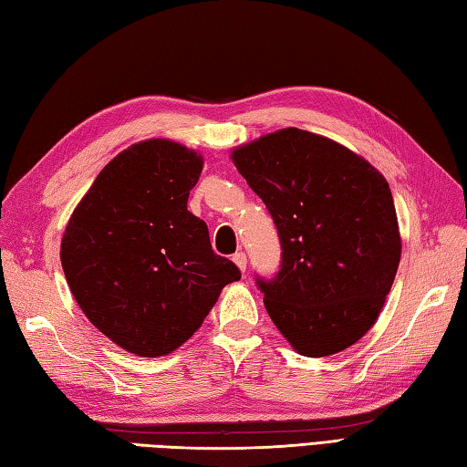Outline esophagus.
I'll return each instance as SVG.
<instances>
[{
  "label": "esophagus",
  "instance_id": "34e87169",
  "mask_svg": "<svg viewBox=\"0 0 467 467\" xmlns=\"http://www.w3.org/2000/svg\"><path fill=\"white\" fill-rule=\"evenodd\" d=\"M233 263L239 266V269L244 273L246 271V254L244 253H234L233 254Z\"/></svg>",
  "mask_w": 467,
  "mask_h": 467
}]
</instances>
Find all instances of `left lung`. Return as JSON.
Wrapping results in <instances>:
<instances>
[{
	"instance_id": "left-lung-1",
	"label": "left lung",
	"mask_w": 467,
	"mask_h": 467,
	"mask_svg": "<svg viewBox=\"0 0 467 467\" xmlns=\"http://www.w3.org/2000/svg\"><path fill=\"white\" fill-rule=\"evenodd\" d=\"M263 198L283 249L275 281H259L266 313L296 353L345 351L375 325L401 259L385 176L363 156L299 128L233 148Z\"/></svg>"
}]
</instances>
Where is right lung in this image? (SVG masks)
<instances>
[{
	"mask_svg": "<svg viewBox=\"0 0 467 467\" xmlns=\"http://www.w3.org/2000/svg\"><path fill=\"white\" fill-rule=\"evenodd\" d=\"M202 166L201 152L168 138L136 142L102 168L66 224L59 259L69 291L128 353L176 351L241 279L186 206Z\"/></svg>",
	"mask_w": 467,
	"mask_h": 467,
	"instance_id": "add662e5",
	"label": "right lung"
}]
</instances>
